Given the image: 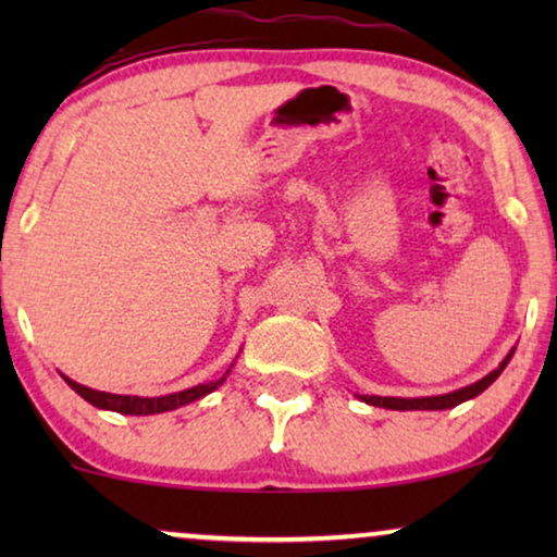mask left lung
I'll list each match as a JSON object with an SVG mask.
<instances>
[{
    "label": "left lung",
    "instance_id": "1",
    "mask_svg": "<svg viewBox=\"0 0 557 557\" xmlns=\"http://www.w3.org/2000/svg\"><path fill=\"white\" fill-rule=\"evenodd\" d=\"M512 355H515V349L499 362L497 370H492L490 375L476 380L474 385L461 387V391H454L446 395H431V398H383V395H360V400L368 403V406L391 408V410H446V408H454V406H459V403L471 400V398H476L479 393H484L486 387H490L494 380L502 375V370L507 368V362L512 360Z\"/></svg>",
    "mask_w": 557,
    "mask_h": 557
}]
</instances>
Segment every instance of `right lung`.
Listing matches in <instances>:
<instances>
[{
    "label": "right lung",
    "mask_w": 557,
    "mask_h": 557,
    "mask_svg": "<svg viewBox=\"0 0 557 557\" xmlns=\"http://www.w3.org/2000/svg\"><path fill=\"white\" fill-rule=\"evenodd\" d=\"M231 368H233V364H231ZM227 375H231V370H227L220 380H212V383L187 387V391H180V393H172V395H159V398H139V395L103 393V391H94V387L75 383V380L65 377V375H63V380L73 387L75 393L81 395L83 400H88L90 406H96V408L116 410V413H124V416H154V413H166V410L182 408V406H187V403H195V400L205 398L208 393L218 391V387L225 383Z\"/></svg>",
    "instance_id": "add662e5"
}]
</instances>
